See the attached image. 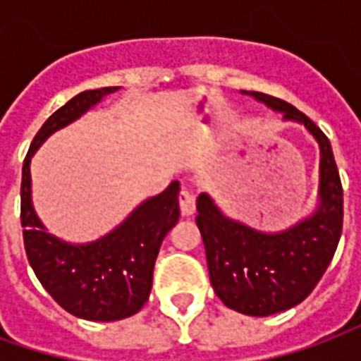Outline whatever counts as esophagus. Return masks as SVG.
<instances>
[{
    "label": "esophagus",
    "instance_id": "esophagus-1",
    "mask_svg": "<svg viewBox=\"0 0 361 361\" xmlns=\"http://www.w3.org/2000/svg\"><path fill=\"white\" fill-rule=\"evenodd\" d=\"M180 211L183 216H191L195 212V195L185 188L180 193Z\"/></svg>",
    "mask_w": 361,
    "mask_h": 361
}]
</instances>
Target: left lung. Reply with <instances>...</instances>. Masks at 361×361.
Returning a JSON list of instances; mask_svg holds the SVG:
<instances>
[{
  "instance_id": "left-lung-1",
  "label": "left lung",
  "mask_w": 361,
  "mask_h": 361,
  "mask_svg": "<svg viewBox=\"0 0 361 361\" xmlns=\"http://www.w3.org/2000/svg\"><path fill=\"white\" fill-rule=\"evenodd\" d=\"M284 121L303 126L319 145L315 211L279 232H263L224 214L209 193L197 197V226L203 235L214 294L230 310L267 317L302 303L331 265L342 234V185L325 133L292 104L242 90Z\"/></svg>"
}]
</instances>
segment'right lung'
Instances as JSON below:
<instances>
[{"label":"right lung","mask_w":361,"mask_h":361,"mask_svg":"<svg viewBox=\"0 0 361 361\" xmlns=\"http://www.w3.org/2000/svg\"><path fill=\"white\" fill-rule=\"evenodd\" d=\"M119 87L85 90L54 111L36 133L23 164L20 224L28 263L46 292L71 315L87 321H119L149 300L152 271L166 234L180 219V183L149 197L123 222L94 242L71 243L48 232L32 204L30 160L44 141L85 116Z\"/></svg>","instance_id":"add662e5"}]
</instances>
